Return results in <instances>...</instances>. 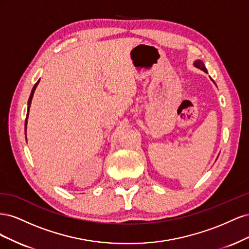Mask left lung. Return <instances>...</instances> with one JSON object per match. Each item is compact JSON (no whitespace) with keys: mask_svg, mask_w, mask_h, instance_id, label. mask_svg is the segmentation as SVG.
Listing matches in <instances>:
<instances>
[{"mask_svg":"<svg viewBox=\"0 0 249 249\" xmlns=\"http://www.w3.org/2000/svg\"><path fill=\"white\" fill-rule=\"evenodd\" d=\"M194 66L197 67V69H199V70H201V71H203L205 72H208L205 64H203L202 61H200V60H196V61L194 62ZM212 81H213V80H212ZM213 82H214V81H213Z\"/></svg>","mask_w":249,"mask_h":249,"instance_id":"left-lung-1","label":"left lung"}]
</instances>
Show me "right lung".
Listing matches in <instances>:
<instances>
[{
    "instance_id": "1",
    "label": "right lung",
    "mask_w": 249,
    "mask_h": 249,
    "mask_svg": "<svg viewBox=\"0 0 249 249\" xmlns=\"http://www.w3.org/2000/svg\"><path fill=\"white\" fill-rule=\"evenodd\" d=\"M38 83H39V80L37 81L36 84L33 86L31 94H30V97L28 100V110H27V117H26V122H25V131H27V123H28V116H29V111H30V105H31V102H32V99H33V94H34V91H35L37 85H38ZM26 139H27V137H26Z\"/></svg>"
}]
</instances>
